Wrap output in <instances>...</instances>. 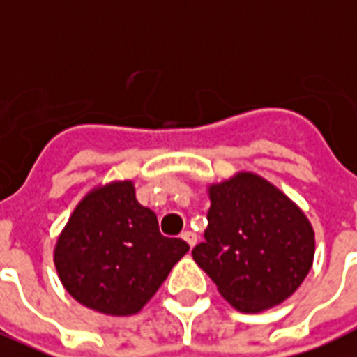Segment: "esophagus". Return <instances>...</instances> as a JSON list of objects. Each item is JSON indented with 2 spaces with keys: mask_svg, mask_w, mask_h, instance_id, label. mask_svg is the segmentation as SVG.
I'll list each match as a JSON object with an SVG mask.
<instances>
[{
  "mask_svg": "<svg viewBox=\"0 0 357 357\" xmlns=\"http://www.w3.org/2000/svg\"><path fill=\"white\" fill-rule=\"evenodd\" d=\"M182 240H184V242H186L190 248H193V245L197 244V236H195L192 231H186V233H182Z\"/></svg>",
  "mask_w": 357,
  "mask_h": 357,
  "instance_id": "34e87169",
  "label": "esophagus"
}]
</instances>
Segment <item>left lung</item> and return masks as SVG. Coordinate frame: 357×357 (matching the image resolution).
<instances>
[{
	"instance_id": "obj_1",
	"label": "left lung",
	"mask_w": 357,
	"mask_h": 357,
	"mask_svg": "<svg viewBox=\"0 0 357 357\" xmlns=\"http://www.w3.org/2000/svg\"><path fill=\"white\" fill-rule=\"evenodd\" d=\"M208 227L193 261L242 313L292 296L313 266L314 231L302 210L255 173L208 188Z\"/></svg>"
}]
</instances>
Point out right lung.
<instances>
[{"label": "right lung", "mask_w": 357, "mask_h": 357, "mask_svg": "<svg viewBox=\"0 0 357 357\" xmlns=\"http://www.w3.org/2000/svg\"><path fill=\"white\" fill-rule=\"evenodd\" d=\"M190 245L160 234L153 210L135 199L134 182L91 190L57 238L54 262L66 292L112 317L139 313Z\"/></svg>", "instance_id": "right-lung-1"}]
</instances>
